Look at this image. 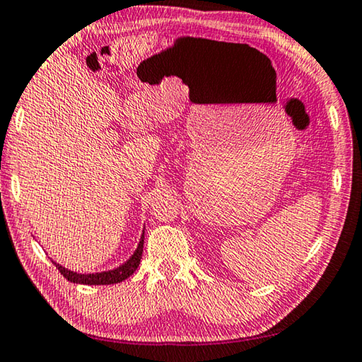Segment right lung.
I'll return each mask as SVG.
<instances>
[{"instance_id": "obj_1", "label": "right lung", "mask_w": 362, "mask_h": 362, "mask_svg": "<svg viewBox=\"0 0 362 362\" xmlns=\"http://www.w3.org/2000/svg\"><path fill=\"white\" fill-rule=\"evenodd\" d=\"M143 245H144V232L141 235V240H139L136 251L133 252V256L127 261L125 264L120 265V267L114 269V270H107V272H101V274H76V272L68 270L65 267H62L60 264H55V267L59 269L60 274L66 278L68 281L71 283H79V284H114V283H120L133 275V272L138 269L139 262H141V256H143Z\"/></svg>"}]
</instances>
